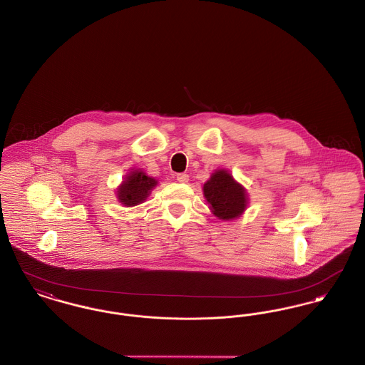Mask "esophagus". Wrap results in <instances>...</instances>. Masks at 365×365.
<instances>
[{"mask_svg":"<svg viewBox=\"0 0 365 365\" xmlns=\"http://www.w3.org/2000/svg\"><path fill=\"white\" fill-rule=\"evenodd\" d=\"M176 180L180 183H187L189 182V175L187 173H178Z\"/></svg>","mask_w":365,"mask_h":365,"instance_id":"esophagus-1","label":"esophagus"}]
</instances>
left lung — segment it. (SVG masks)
<instances>
[{
  "label": "left lung",
  "instance_id": "obj_1",
  "mask_svg": "<svg viewBox=\"0 0 365 365\" xmlns=\"http://www.w3.org/2000/svg\"><path fill=\"white\" fill-rule=\"evenodd\" d=\"M204 195L219 219H235L247 207V194L227 171L215 172L204 185Z\"/></svg>",
  "mask_w": 365,
  "mask_h": 365
}]
</instances>
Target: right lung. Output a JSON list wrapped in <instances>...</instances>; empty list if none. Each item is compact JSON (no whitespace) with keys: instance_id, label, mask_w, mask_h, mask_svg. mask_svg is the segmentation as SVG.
Here are the masks:
<instances>
[{"instance_id":"1","label":"right lung","mask_w":365,"mask_h":365,"mask_svg":"<svg viewBox=\"0 0 365 365\" xmlns=\"http://www.w3.org/2000/svg\"><path fill=\"white\" fill-rule=\"evenodd\" d=\"M157 180L148 176L145 172L133 171L129 173L124 183L118 187V200L125 207H133L146 200Z\"/></svg>"}]
</instances>
